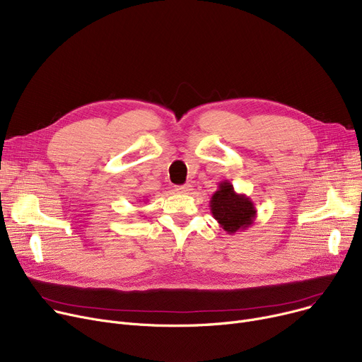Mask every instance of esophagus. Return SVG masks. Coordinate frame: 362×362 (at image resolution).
<instances>
[{"instance_id": "34e87169", "label": "esophagus", "mask_w": 362, "mask_h": 362, "mask_svg": "<svg viewBox=\"0 0 362 362\" xmlns=\"http://www.w3.org/2000/svg\"><path fill=\"white\" fill-rule=\"evenodd\" d=\"M192 191V186L191 185H180V186H176V192L179 194H189Z\"/></svg>"}]
</instances>
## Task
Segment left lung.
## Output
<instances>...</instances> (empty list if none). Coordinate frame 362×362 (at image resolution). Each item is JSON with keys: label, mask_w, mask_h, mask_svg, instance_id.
Returning a JSON list of instances; mask_svg holds the SVG:
<instances>
[{"label": "left lung", "mask_w": 362, "mask_h": 362, "mask_svg": "<svg viewBox=\"0 0 362 362\" xmlns=\"http://www.w3.org/2000/svg\"><path fill=\"white\" fill-rule=\"evenodd\" d=\"M210 210L221 229L229 235L248 230L257 218L251 198L238 194L233 185L227 180L218 183L217 191L210 199Z\"/></svg>", "instance_id": "left-lung-1"}]
</instances>
